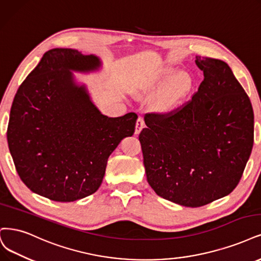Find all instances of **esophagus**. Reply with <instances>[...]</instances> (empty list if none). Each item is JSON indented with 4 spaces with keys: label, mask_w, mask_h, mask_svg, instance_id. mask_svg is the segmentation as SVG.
<instances>
[{
    "label": "esophagus",
    "mask_w": 261,
    "mask_h": 261,
    "mask_svg": "<svg viewBox=\"0 0 261 261\" xmlns=\"http://www.w3.org/2000/svg\"><path fill=\"white\" fill-rule=\"evenodd\" d=\"M143 127H145V121H143L141 116H139L137 122H136V129H135V133L139 134Z\"/></svg>",
    "instance_id": "1"
}]
</instances>
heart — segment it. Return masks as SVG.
<instances>
[{"label":"heart","mask_w":261,"mask_h":261,"mask_svg":"<svg viewBox=\"0 0 261 261\" xmlns=\"http://www.w3.org/2000/svg\"><path fill=\"white\" fill-rule=\"evenodd\" d=\"M177 70L166 68L149 84L147 93L153 96L164 88L154 99V109L159 112H168L181 101L182 98L189 93L192 87V79L188 73H178L174 79Z\"/></svg>","instance_id":"obj_1"}]
</instances>
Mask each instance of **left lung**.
I'll list each match as a JSON object with an SVG mask.
<instances>
[{"mask_svg": "<svg viewBox=\"0 0 261 261\" xmlns=\"http://www.w3.org/2000/svg\"><path fill=\"white\" fill-rule=\"evenodd\" d=\"M204 80L176 109L145 115L139 134L148 182L165 200L200 207L239 185L254 145L249 97L226 62L197 56Z\"/></svg>", "mask_w": 261, "mask_h": 261, "instance_id": "left-lung-1", "label": "left lung"}]
</instances>
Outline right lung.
I'll return each mask as SVG.
<instances>
[{"mask_svg":"<svg viewBox=\"0 0 261 261\" xmlns=\"http://www.w3.org/2000/svg\"><path fill=\"white\" fill-rule=\"evenodd\" d=\"M100 61L70 48H55L18 88L7 126V142L18 175L34 193L73 202L95 193L108 158L132 136L138 115L108 118L75 85L71 70L94 71Z\"/></svg>","mask_w":261,"mask_h":261,"instance_id":"1","label":"right lung"}]
</instances>
